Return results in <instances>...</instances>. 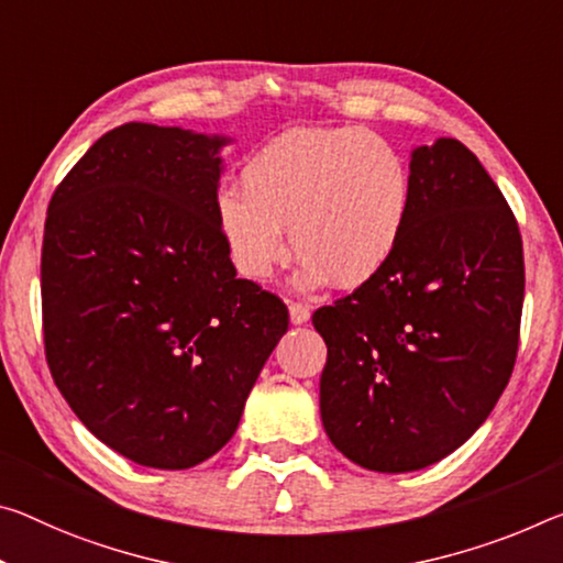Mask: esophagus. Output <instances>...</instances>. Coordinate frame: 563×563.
<instances>
[{
	"label": "esophagus",
	"instance_id": "1",
	"mask_svg": "<svg viewBox=\"0 0 563 563\" xmlns=\"http://www.w3.org/2000/svg\"><path fill=\"white\" fill-rule=\"evenodd\" d=\"M288 310H290V323L292 325L308 323V318H310V308L308 306H302V302H290Z\"/></svg>",
	"mask_w": 563,
	"mask_h": 563
}]
</instances>
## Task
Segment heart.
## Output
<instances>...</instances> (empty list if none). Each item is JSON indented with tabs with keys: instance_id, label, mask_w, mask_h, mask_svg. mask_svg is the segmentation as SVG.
Instances as JSON below:
<instances>
[{
	"instance_id": "b5f03b06",
	"label": "heart",
	"mask_w": 563,
	"mask_h": 563,
	"mask_svg": "<svg viewBox=\"0 0 563 563\" xmlns=\"http://www.w3.org/2000/svg\"><path fill=\"white\" fill-rule=\"evenodd\" d=\"M243 192L220 190L216 220L235 271L267 280L302 255L296 285L313 290L333 278L358 288L390 263L404 240L413 177L404 153L358 128L298 130L265 145L243 167Z\"/></svg>"
}]
</instances>
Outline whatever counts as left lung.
Here are the masks:
<instances>
[{"mask_svg":"<svg viewBox=\"0 0 563 563\" xmlns=\"http://www.w3.org/2000/svg\"><path fill=\"white\" fill-rule=\"evenodd\" d=\"M410 177L396 255L313 313L328 439L380 474L431 466L478 431L511 378L523 308L519 222L478 157L439 137L410 153Z\"/></svg>","mask_w":563,"mask_h":563,"instance_id":"left-lung-1","label":"left lung"}]
</instances>
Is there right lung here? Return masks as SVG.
<instances>
[{
	"label": "right lung",
	"instance_id": "obj_1",
	"mask_svg": "<svg viewBox=\"0 0 563 563\" xmlns=\"http://www.w3.org/2000/svg\"><path fill=\"white\" fill-rule=\"evenodd\" d=\"M230 137L120 124L52 195L44 353L75 416L120 456L192 468L233 439L288 308L238 278L216 220Z\"/></svg>",
	"mask_w": 563,
	"mask_h": 563
}]
</instances>
